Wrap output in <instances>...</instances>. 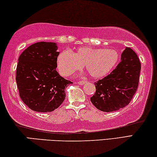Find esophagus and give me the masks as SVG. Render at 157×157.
<instances>
[{
  "label": "esophagus",
  "instance_id": "esophagus-1",
  "mask_svg": "<svg viewBox=\"0 0 157 157\" xmlns=\"http://www.w3.org/2000/svg\"><path fill=\"white\" fill-rule=\"evenodd\" d=\"M86 83V80H84V81H79L77 82V84L80 85V86H82V85H83V84H85Z\"/></svg>",
  "mask_w": 157,
  "mask_h": 157
}]
</instances>
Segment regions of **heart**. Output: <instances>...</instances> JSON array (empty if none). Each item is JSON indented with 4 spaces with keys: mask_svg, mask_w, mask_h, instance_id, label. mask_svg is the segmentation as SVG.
<instances>
[{
    "mask_svg": "<svg viewBox=\"0 0 157 157\" xmlns=\"http://www.w3.org/2000/svg\"><path fill=\"white\" fill-rule=\"evenodd\" d=\"M118 59L119 54L115 49L82 47L74 52L69 50L61 51L56 63L59 72L64 76L71 75L85 65L90 75L99 78L106 76L113 69Z\"/></svg>",
    "mask_w": 157,
    "mask_h": 157,
    "instance_id": "heart-1",
    "label": "heart"
}]
</instances>
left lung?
Masks as SVG:
<instances>
[{"instance_id":"8db88e82","label":"left lung","mask_w":157,"mask_h":157,"mask_svg":"<svg viewBox=\"0 0 157 157\" xmlns=\"http://www.w3.org/2000/svg\"><path fill=\"white\" fill-rule=\"evenodd\" d=\"M140 69L136 53L126 47L116 68L94 83L96 92L90 98L92 104L104 112L115 111L125 107L137 90Z\"/></svg>"}]
</instances>
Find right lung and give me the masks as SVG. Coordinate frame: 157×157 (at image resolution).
I'll list each match as a JSON object with an SVG mask.
<instances>
[{"label": "right lung", "mask_w": 157, "mask_h": 157, "mask_svg": "<svg viewBox=\"0 0 157 157\" xmlns=\"http://www.w3.org/2000/svg\"><path fill=\"white\" fill-rule=\"evenodd\" d=\"M57 44L40 42L33 44L20 55L16 81L23 102L34 111L51 112L65 99V88L72 82L56 71Z\"/></svg>", "instance_id": "right-lung-1"}]
</instances>
